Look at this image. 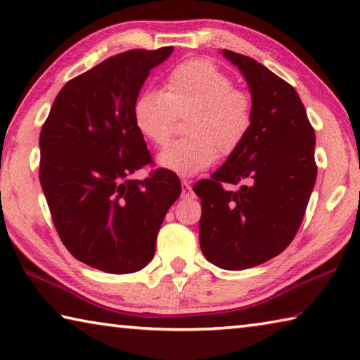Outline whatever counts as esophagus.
<instances>
[{"label": "esophagus", "instance_id": "obj_1", "mask_svg": "<svg viewBox=\"0 0 360 360\" xmlns=\"http://www.w3.org/2000/svg\"><path fill=\"white\" fill-rule=\"evenodd\" d=\"M182 198H192L193 197V192H192V187H191V182L188 181H182Z\"/></svg>", "mask_w": 360, "mask_h": 360}]
</instances>
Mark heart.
<instances>
[{
    "instance_id": "heart-1",
    "label": "heart",
    "mask_w": 360,
    "mask_h": 360,
    "mask_svg": "<svg viewBox=\"0 0 360 360\" xmlns=\"http://www.w3.org/2000/svg\"><path fill=\"white\" fill-rule=\"evenodd\" d=\"M186 138L162 152L158 162L179 176L205 172L219 157L240 148L251 130L254 103L233 87L229 75L206 58L176 65L163 90H144L133 103V120L152 144L167 146L179 115H186Z\"/></svg>"
}]
</instances>
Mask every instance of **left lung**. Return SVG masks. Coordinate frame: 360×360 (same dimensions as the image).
Returning a JSON list of instances; mask_svg holds the SVG:
<instances>
[{"mask_svg":"<svg viewBox=\"0 0 360 360\" xmlns=\"http://www.w3.org/2000/svg\"><path fill=\"white\" fill-rule=\"evenodd\" d=\"M251 89L254 119L227 162L193 186L202 198L200 246L225 270L276 257L294 240L311 197L318 167L314 129L289 82L257 60L225 49ZM227 184H242L229 191Z\"/></svg>","mask_w":360,"mask_h":360,"instance_id":"1","label":"left lung"}]
</instances>
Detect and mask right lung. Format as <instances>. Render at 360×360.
I'll use <instances>...</instances> for the list:
<instances>
[{
  "label": "right lung",
  "instance_id": "1",
  "mask_svg": "<svg viewBox=\"0 0 360 360\" xmlns=\"http://www.w3.org/2000/svg\"><path fill=\"white\" fill-rule=\"evenodd\" d=\"M173 47L133 49L65 84L39 135V182L66 249L85 265L124 275L154 257L167 211L181 181L154 165L133 120V103L154 66Z\"/></svg>",
  "mask_w": 360,
  "mask_h": 360
}]
</instances>
